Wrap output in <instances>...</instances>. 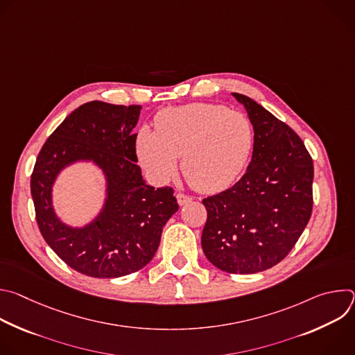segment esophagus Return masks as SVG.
Instances as JSON below:
<instances>
[{"instance_id":"obj_1","label":"esophagus","mask_w":355,"mask_h":355,"mask_svg":"<svg viewBox=\"0 0 355 355\" xmlns=\"http://www.w3.org/2000/svg\"><path fill=\"white\" fill-rule=\"evenodd\" d=\"M191 200H192V198L189 195H185V193H181V192L177 193V202H178L180 207H184V205L189 204Z\"/></svg>"}]
</instances>
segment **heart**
<instances>
[{"mask_svg":"<svg viewBox=\"0 0 355 355\" xmlns=\"http://www.w3.org/2000/svg\"><path fill=\"white\" fill-rule=\"evenodd\" d=\"M252 140V126L244 114L196 103L162 111L156 116V132L140 128L136 153L156 181L168 180L181 157V171L193 188L219 192L243 171Z\"/></svg>","mask_w":355,"mask_h":355,"instance_id":"obj_1","label":"heart"}]
</instances>
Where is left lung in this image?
Returning <instances> with one entry per match:
<instances>
[{
    "label": "left lung",
    "mask_w": 355,
    "mask_h": 355,
    "mask_svg": "<svg viewBox=\"0 0 355 355\" xmlns=\"http://www.w3.org/2000/svg\"><path fill=\"white\" fill-rule=\"evenodd\" d=\"M254 130L251 162L232 188L208 196L202 230L207 259L229 274H256L282 261L312 215L313 162L300 137L243 94Z\"/></svg>",
    "instance_id": "1"
}]
</instances>
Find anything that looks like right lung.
<instances>
[{"mask_svg":"<svg viewBox=\"0 0 355 355\" xmlns=\"http://www.w3.org/2000/svg\"><path fill=\"white\" fill-rule=\"evenodd\" d=\"M140 110L103 101L78 107L46 140L31 177L43 239L69 267L88 277L119 278L141 270L178 211L173 188L147 185L136 164L133 129ZM77 162H91L106 181L103 207L84 227L63 223L53 205L55 180Z\"/></svg>","mask_w":355,"mask_h":355,"instance_id":"right-lung-1","label":"right lung"}]
</instances>
